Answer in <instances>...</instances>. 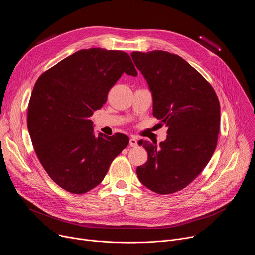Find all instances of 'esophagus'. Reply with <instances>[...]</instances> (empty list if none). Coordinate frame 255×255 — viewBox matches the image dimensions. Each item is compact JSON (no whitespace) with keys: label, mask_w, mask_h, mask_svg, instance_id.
Returning <instances> with one entry per match:
<instances>
[{"label":"esophagus","mask_w":255,"mask_h":255,"mask_svg":"<svg viewBox=\"0 0 255 255\" xmlns=\"http://www.w3.org/2000/svg\"><path fill=\"white\" fill-rule=\"evenodd\" d=\"M129 145L131 147H136L137 145H138V141H137V139L135 138V137H131L130 138V140H129Z\"/></svg>","instance_id":"1"}]
</instances>
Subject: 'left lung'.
<instances>
[{
  "label": "left lung",
  "instance_id": "1",
  "mask_svg": "<svg viewBox=\"0 0 255 255\" xmlns=\"http://www.w3.org/2000/svg\"><path fill=\"white\" fill-rule=\"evenodd\" d=\"M131 57L152 94L153 116L168 127L159 145L139 142L148 159L137 167V176L156 194H172L192 183L216 149L219 100L200 72L176 54L134 51Z\"/></svg>",
  "mask_w": 255,
  "mask_h": 255
}]
</instances>
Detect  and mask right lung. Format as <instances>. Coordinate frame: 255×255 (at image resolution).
I'll use <instances>...</instances> for the list:
<instances>
[{"label":"right lung","mask_w":255,"mask_h":255,"mask_svg":"<svg viewBox=\"0 0 255 255\" xmlns=\"http://www.w3.org/2000/svg\"><path fill=\"white\" fill-rule=\"evenodd\" d=\"M124 72L137 76L126 52L82 49L46 70L34 86L27 119L34 150L50 178L69 193L85 194L101 184L129 143L121 133L96 136L91 120Z\"/></svg>","instance_id":"right-lung-1"}]
</instances>
